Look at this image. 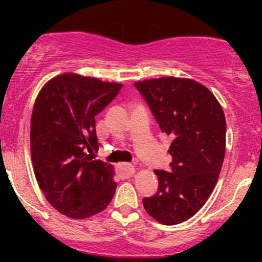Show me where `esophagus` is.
I'll return each mask as SVG.
<instances>
[{"instance_id": "1", "label": "esophagus", "mask_w": 262, "mask_h": 262, "mask_svg": "<svg viewBox=\"0 0 262 262\" xmlns=\"http://www.w3.org/2000/svg\"><path fill=\"white\" fill-rule=\"evenodd\" d=\"M118 172L121 179H130L136 173V168L130 163H121L118 167Z\"/></svg>"}]
</instances>
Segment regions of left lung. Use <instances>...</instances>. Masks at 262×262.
<instances>
[{
	"mask_svg": "<svg viewBox=\"0 0 262 262\" xmlns=\"http://www.w3.org/2000/svg\"><path fill=\"white\" fill-rule=\"evenodd\" d=\"M162 133L172 138L171 172L156 170L158 191L143 207L165 226L195 215L215 187L226 153V116L208 87L191 78L134 82Z\"/></svg>",
	"mask_w": 262,
	"mask_h": 262,
	"instance_id": "1",
	"label": "left lung"
}]
</instances>
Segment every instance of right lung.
I'll use <instances>...</instances> for the list:
<instances>
[{
  "instance_id": "1",
  "label": "right lung",
  "mask_w": 262,
  "mask_h": 262,
  "mask_svg": "<svg viewBox=\"0 0 262 262\" xmlns=\"http://www.w3.org/2000/svg\"><path fill=\"white\" fill-rule=\"evenodd\" d=\"M123 84L67 72L41 87L33 107L30 152L34 173L49 204L72 219L106 209L115 194L114 167L97 150L95 116Z\"/></svg>"
}]
</instances>
